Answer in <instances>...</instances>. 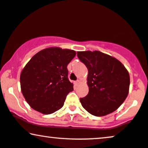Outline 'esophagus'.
Listing matches in <instances>:
<instances>
[{
    "label": "esophagus",
    "mask_w": 148,
    "mask_h": 148,
    "mask_svg": "<svg viewBox=\"0 0 148 148\" xmlns=\"http://www.w3.org/2000/svg\"><path fill=\"white\" fill-rule=\"evenodd\" d=\"M74 83H75V85H78V84L80 83V80H76V81L74 82Z\"/></svg>",
    "instance_id": "obj_1"
}]
</instances>
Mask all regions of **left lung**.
<instances>
[{"label":"left lung","instance_id":"8db88e82","mask_svg":"<svg viewBox=\"0 0 148 148\" xmlns=\"http://www.w3.org/2000/svg\"><path fill=\"white\" fill-rule=\"evenodd\" d=\"M77 56L88 70L89 93L80 98L83 107L98 117L113 113L128 94V72L120 61L102 52H78Z\"/></svg>","mask_w":148,"mask_h":148}]
</instances>
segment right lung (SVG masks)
Segmentation results:
<instances>
[{
    "label": "right lung",
    "mask_w": 148,
    "mask_h": 148,
    "mask_svg": "<svg viewBox=\"0 0 148 148\" xmlns=\"http://www.w3.org/2000/svg\"><path fill=\"white\" fill-rule=\"evenodd\" d=\"M75 56L74 50L55 47L31 58L20 74L22 93L31 108L48 115L63 107L67 95L74 90L67 66Z\"/></svg>",
    "instance_id": "1"
}]
</instances>
